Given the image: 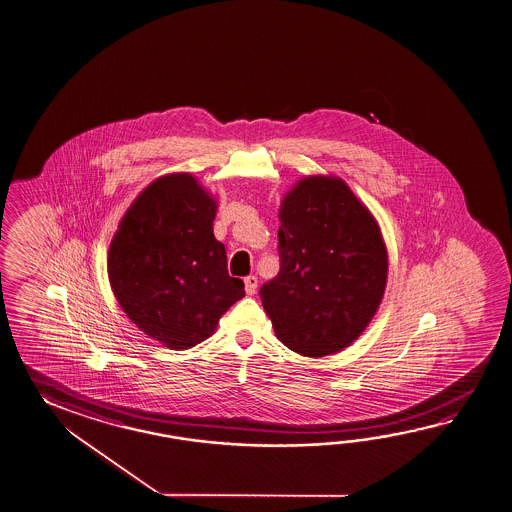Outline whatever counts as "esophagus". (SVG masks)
Returning a JSON list of instances; mask_svg holds the SVG:
<instances>
[{
    "instance_id": "obj_1",
    "label": "esophagus",
    "mask_w": 512,
    "mask_h": 512,
    "mask_svg": "<svg viewBox=\"0 0 512 512\" xmlns=\"http://www.w3.org/2000/svg\"><path fill=\"white\" fill-rule=\"evenodd\" d=\"M244 286H246V293L248 295H255L257 293V286H259V279L255 275H248L244 279Z\"/></svg>"
}]
</instances>
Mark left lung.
I'll list each match as a JSON object with an SVG mask.
<instances>
[{
  "label": "left lung",
  "mask_w": 512,
  "mask_h": 512,
  "mask_svg": "<svg viewBox=\"0 0 512 512\" xmlns=\"http://www.w3.org/2000/svg\"><path fill=\"white\" fill-rule=\"evenodd\" d=\"M281 272L261 288L282 345L306 357L337 354L374 319L388 251L376 217L343 178L310 175L279 209Z\"/></svg>",
  "instance_id": "1"
}]
</instances>
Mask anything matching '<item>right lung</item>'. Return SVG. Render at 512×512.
Masks as SVG:
<instances>
[{
    "mask_svg": "<svg viewBox=\"0 0 512 512\" xmlns=\"http://www.w3.org/2000/svg\"><path fill=\"white\" fill-rule=\"evenodd\" d=\"M217 200L191 173H169L127 208L107 255L116 301L151 339L188 350L244 297L213 235Z\"/></svg>",
    "mask_w": 512,
    "mask_h": 512,
    "instance_id": "1",
    "label": "right lung"
}]
</instances>
